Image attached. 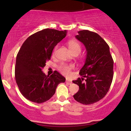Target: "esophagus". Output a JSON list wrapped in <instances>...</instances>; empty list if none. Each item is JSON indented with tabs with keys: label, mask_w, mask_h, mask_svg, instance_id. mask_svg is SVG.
<instances>
[{
	"label": "esophagus",
	"mask_w": 131,
	"mask_h": 131,
	"mask_svg": "<svg viewBox=\"0 0 131 131\" xmlns=\"http://www.w3.org/2000/svg\"><path fill=\"white\" fill-rule=\"evenodd\" d=\"M66 83L68 84H71L72 82L71 81H69L68 80V79H67V80H66Z\"/></svg>",
	"instance_id": "1"
}]
</instances>
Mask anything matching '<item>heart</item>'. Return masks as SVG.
<instances>
[{
	"instance_id": "obj_1",
	"label": "heart",
	"mask_w": 131,
	"mask_h": 131,
	"mask_svg": "<svg viewBox=\"0 0 131 131\" xmlns=\"http://www.w3.org/2000/svg\"><path fill=\"white\" fill-rule=\"evenodd\" d=\"M68 46L70 48V50L71 51L72 53H78L81 52V44L78 42L77 40H70L68 41ZM57 48H58V46H57L55 47L53 50V53H55ZM73 68V65L72 64H62L60 66L58 67V70L60 71L64 75H69L70 74L71 71Z\"/></svg>"
}]
</instances>
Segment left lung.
<instances>
[{"label":"left lung","instance_id":"left-lung-1","mask_svg":"<svg viewBox=\"0 0 131 131\" xmlns=\"http://www.w3.org/2000/svg\"><path fill=\"white\" fill-rule=\"evenodd\" d=\"M76 38L85 46L87 56L79 72L82 78L73 81L79 88L73 97L82 104H93L109 91L113 78V60L108 45L97 33L82 30Z\"/></svg>","mask_w":131,"mask_h":131}]
</instances>
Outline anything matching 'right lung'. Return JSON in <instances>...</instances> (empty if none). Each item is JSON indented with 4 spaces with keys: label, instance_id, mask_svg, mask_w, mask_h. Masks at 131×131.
<instances>
[{
    "label": "right lung",
    "instance_id": "add662e5",
    "mask_svg": "<svg viewBox=\"0 0 131 131\" xmlns=\"http://www.w3.org/2000/svg\"><path fill=\"white\" fill-rule=\"evenodd\" d=\"M67 32L44 29L30 36L21 47L16 56L15 76L19 91L28 100L37 103L47 101L58 85L65 82V78L57 71L47 76L42 69Z\"/></svg>",
    "mask_w": 131,
    "mask_h": 131
}]
</instances>
